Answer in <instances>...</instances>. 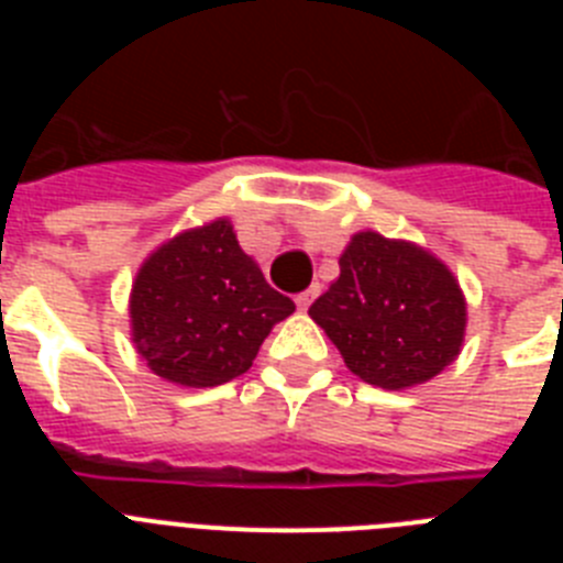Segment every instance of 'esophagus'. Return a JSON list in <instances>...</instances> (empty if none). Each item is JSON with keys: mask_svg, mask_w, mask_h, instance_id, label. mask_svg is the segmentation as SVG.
<instances>
[{"mask_svg": "<svg viewBox=\"0 0 563 563\" xmlns=\"http://www.w3.org/2000/svg\"><path fill=\"white\" fill-rule=\"evenodd\" d=\"M316 296H318V287H310V290L298 292V296H296V307H298V310H307V307H310L312 301H316Z\"/></svg>", "mask_w": 563, "mask_h": 563, "instance_id": "obj_1", "label": "esophagus"}]
</instances>
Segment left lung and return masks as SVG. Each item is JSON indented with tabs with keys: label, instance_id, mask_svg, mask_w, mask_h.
Here are the masks:
<instances>
[{
	"label": "left lung",
	"instance_id": "left-lung-1",
	"mask_svg": "<svg viewBox=\"0 0 563 563\" xmlns=\"http://www.w3.org/2000/svg\"><path fill=\"white\" fill-rule=\"evenodd\" d=\"M341 276L310 307L343 363L380 389H409L456 361L465 338V296L434 253L375 231L352 236Z\"/></svg>",
	"mask_w": 563,
	"mask_h": 563
}]
</instances>
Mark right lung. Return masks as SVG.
Listing matches in <instances>:
<instances>
[{
	"mask_svg": "<svg viewBox=\"0 0 563 563\" xmlns=\"http://www.w3.org/2000/svg\"><path fill=\"white\" fill-rule=\"evenodd\" d=\"M292 310L239 247L228 220L163 242L129 296L132 341L148 369L188 389L245 375L273 324Z\"/></svg>",
	"mask_w": 563,
	"mask_h": 563,
	"instance_id": "obj_1",
	"label": "right lung"
}]
</instances>
